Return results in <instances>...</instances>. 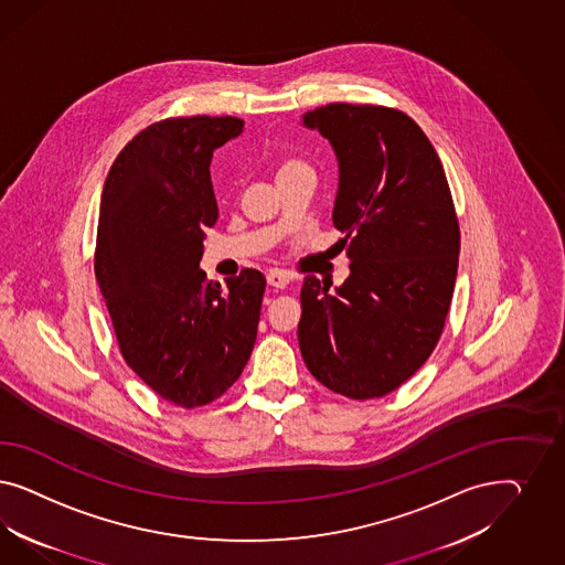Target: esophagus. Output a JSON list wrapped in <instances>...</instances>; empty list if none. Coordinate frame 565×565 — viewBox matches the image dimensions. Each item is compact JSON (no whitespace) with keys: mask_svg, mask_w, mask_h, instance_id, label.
<instances>
[{"mask_svg":"<svg viewBox=\"0 0 565 565\" xmlns=\"http://www.w3.org/2000/svg\"><path fill=\"white\" fill-rule=\"evenodd\" d=\"M291 281V275L288 271H279V269H274V271H269L267 274V284L269 286H274L277 290H284L288 284Z\"/></svg>","mask_w":565,"mask_h":565,"instance_id":"esophagus-1","label":"esophagus"}]
</instances>
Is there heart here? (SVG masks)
Returning <instances> with one entry per match:
<instances>
[{"instance_id":"b5f03b06","label":"heart","mask_w":565,"mask_h":565,"mask_svg":"<svg viewBox=\"0 0 565 565\" xmlns=\"http://www.w3.org/2000/svg\"><path fill=\"white\" fill-rule=\"evenodd\" d=\"M302 170H310V166H308L307 161H302V159H298V157H286V159H281L279 166H277V180Z\"/></svg>"}]
</instances>
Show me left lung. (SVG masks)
Segmentation results:
<instances>
[{"instance_id":"left-lung-1","label":"left lung","mask_w":565,"mask_h":565,"mask_svg":"<svg viewBox=\"0 0 565 565\" xmlns=\"http://www.w3.org/2000/svg\"><path fill=\"white\" fill-rule=\"evenodd\" d=\"M302 124L338 154L333 225L352 263L335 291L305 277L300 352L327 390L383 397L427 362L444 331L460 255L451 190L427 135L399 109L329 103Z\"/></svg>"}]
</instances>
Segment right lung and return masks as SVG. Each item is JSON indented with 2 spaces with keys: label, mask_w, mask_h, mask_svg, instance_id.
<instances>
[{
  "label": "right lung",
  "mask_w": 565,
  "mask_h": 565,
  "mask_svg": "<svg viewBox=\"0 0 565 565\" xmlns=\"http://www.w3.org/2000/svg\"><path fill=\"white\" fill-rule=\"evenodd\" d=\"M244 121H154L116 157L103 186L95 277L126 364L182 408L225 394L257 340L265 277L242 269L225 286L199 267L217 222L211 157Z\"/></svg>",
  "instance_id": "obj_1"
}]
</instances>
